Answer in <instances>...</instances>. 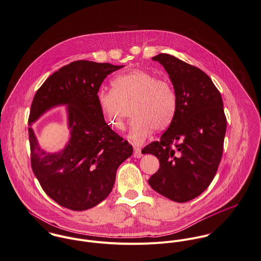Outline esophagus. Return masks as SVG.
<instances>
[{"instance_id":"34e87169","label":"esophagus","mask_w":261,"mask_h":261,"mask_svg":"<svg viewBox=\"0 0 261 261\" xmlns=\"http://www.w3.org/2000/svg\"><path fill=\"white\" fill-rule=\"evenodd\" d=\"M133 155H134V157H136V158H140V157L142 156L141 148L135 146V147H134V153H133Z\"/></svg>"}]
</instances>
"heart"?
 Returning <instances> with one entry per match:
<instances>
[{
    "label": "heart",
    "mask_w": 261,
    "mask_h": 261,
    "mask_svg": "<svg viewBox=\"0 0 261 261\" xmlns=\"http://www.w3.org/2000/svg\"><path fill=\"white\" fill-rule=\"evenodd\" d=\"M111 90H99L97 101L107 123L115 130L126 127L125 109L132 105L134 118L129 132V139L141 144L155 129H166L172 122L177 96L171 83L157 79L144 69H131L115 75Z\"/></svg>",
    "instance_id": "b5f03b06"
}]
</instances>
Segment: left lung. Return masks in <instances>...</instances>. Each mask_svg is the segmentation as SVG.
I'll use <instances>...</instances> for the list:
<instances>
[{"label":"left lung","mask_w":261,"mask_h":261,"mask_svg":"<svg viewBox=\"0 0 261 261\" xmlns=\"http://www.w3.org/2000/svg\"><path fill=\"white\" fill-rule=\"evenodd\" d=\"M152 59L168 73L177 108L160 139L142 149L160 163L148 184L163 197L186 203L206 191L218 170L227 127L223 100L208 75L197 66L166 53Z\"/></svg>","instance_id":"8db88e82"}]
</instances>
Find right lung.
Returning <instances> with one entry per match:
<instances>
[{"mask_svg": "<svg viewBox=\"0 0 261 261\" xmlns=\"http://www.w3.org/2000/svg\"><path fill=\"white\" fill-rule=\"evenodd\" d=\"M122 67L76 60L53 73L34 96L29 125L53 107L67 106L70 138L60 152L42 150L28 128L32 170L61 207L85 211L100 204L113 189L119 165L133 153L132 145L105 122L97 101L107 75Z\"/></svg>", "mask_w": 261, "mask_h": 261, "instance_id": "add662e5", "label": "right lung"}]
</instances>
